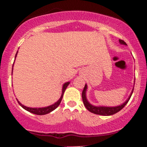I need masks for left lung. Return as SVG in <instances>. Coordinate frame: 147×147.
Returning <instances> with one entry per match:
<instances>
[{
  "label": "left lung",
  "mask_w": 147,
  "mask_h": 147,
  "mask_svg": "<svg viewBox=\"0 0 147 147\" xmlns=\"http://www.w3.org/2000/svg\"><path fill=\"white\" fill-rule=\"evenodd\" d=\"M119 42L121 44H123V45H127L125 42L122 40H119ZM87 84L84 85V89H83V91L82 93V101L83 103H84V106L87 108V109L88 111H90V112L93 114H95V115H104V116H109V115H115V114L117 113L118 112H119L121 109H122L124 108V107L127 104V102L129 100L130 97H131V94L133 93V89L132 92H131V94H130V97H129L128 100H127L124 104L119 105V106L117 107H95L93 106V105H90L88 101L87 100V98H86V90H87Z\"/></svg>",
  "instance_id": "obj_1"
}]
</instances>
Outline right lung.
Wrapping results in <instances>:
<instances>
[{"instance_id": "add662e5", "label": "right lung", "mask_w": 147, "mask_h": 147, "mask_svg": "<svg viewBox=\"0 0 147 147\" xmlns=\"http://www.w3.org/2000/svg\"><path fill=\"white\" fill-rule=\"evenodd\" d=\"M16 55H17V53H16ZM69 84V82H66V83H65L64 84H63V92H62L61 97L59 99V100L57 102H55V103L53 104V105H50V106L46 107H42V108H30V107H27L24 106V105H22V104L20 103V102L19 101H18V102L19 105H20V106H21L23 108V109H25L26 110L28 111V112H31V113L35 114V115H46V114L50 113V112H51L52 111H53L54 109H55L56 108H57V107L60 105V102H61V101H62V99H63V94H64L65 90H66L68 84Z\"/></svg>"}]
</instances>
